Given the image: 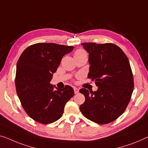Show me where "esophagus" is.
Listing matches in <instances>:
<instances>
[{"label": "esophagus", "mask_w": 148, "mask_h": 148, "mask_svg": "<svg viewBox=\"0 0 148 148\" xmlns=\"http://www.w3.org/2000/svg\"><path fill=\"white\" fill-rule=\"evenodd\" d=\"M74 93L75 94H78L79 93V89H78V88L74 87Z\"/></svg>", "instance_id": "1"}]
</instances>
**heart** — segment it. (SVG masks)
<instances>
[{
	"instance_id": "obj_1",
	"label": "heart",
	"mask_w": 148,
	"mask_h": 148,
	"mask_svg": "<svg viewBox=\"0 0 148 148\" xmlns=\"http://www.w3.org/2000/svg\"><path fill=\"white\" fill-rule=\"evenodd\" d=\"M85 55H86V53L84 50L79 49L78 50H76V52H75L74 56H85Z\"/></svg>"
}]
</instances>
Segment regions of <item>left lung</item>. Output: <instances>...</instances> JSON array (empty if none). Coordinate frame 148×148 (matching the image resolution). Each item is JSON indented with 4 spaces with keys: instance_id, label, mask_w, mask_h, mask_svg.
I'll return each instance as SVG.
<instances>
[{
    "instance_id": "obj_1",
    "label": "left lung",
    "mask_w": 148,
    "mask_h": 148,
    "mask_svg": "<svg viewBox=\"0 0 148 148\" xmlns=\"http://www.w3.org/2000/svg\"><path fill=\"white\" fill-rule=\"evenodd\" d=\"M89 54L88 78L95 81V92L80 90L85 102L80 110L86 118L99 124L113 122L124 112L134 90L130 62L123 50L112 43H82Z\"/></svg>"
}]
</instances>
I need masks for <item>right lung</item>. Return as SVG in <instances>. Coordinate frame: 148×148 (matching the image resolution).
<instances>
[{"label":"right lung","instance_id":"obj_1","mask_svg":"<svg viewBox=\"0 0 148 148\" xmlns=\"http://www.w3.org/2000/svg\"><path fill=\"white\" fill-rule=\"evenodd\" d=\"M74 46L37 43L22 53L16 64V93L24 110L34 121L43 124L56 122L62 116L65 104L74 94L73 88L62 89L50 84L62 58Z\"/></svg>","mask_w":148,"mask_h":148}]
</instances>
